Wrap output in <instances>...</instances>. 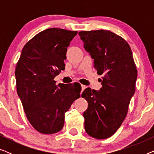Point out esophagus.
I'll return each mask as SVG.
<instances>
[{"label": "esophagus", "instance_id": "obj_1", "mask_svg": "<svg viewBox=\"0 0 154 154\" xmlns=\"http://www.w3.org/2000/svg\"><path fill=\"white\" fill-rule=\"evenodd\" d=\"M85 88H86V86H85V85H81V88H82V91H83V90L85 89Z\"/></svg>", "mask_w": 154, "mask_h": 154}]
</instances>
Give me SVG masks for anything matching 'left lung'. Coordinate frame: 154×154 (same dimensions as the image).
<instances>
[{
    "instance_id": "left-lung-1",
    "label": "left lung",
    "mask_w": 154,
    "mask_h": 154,
    "mask_svg": "<svg viewBox=\"0 0 154 154\" xmlns=\"http://www.w3.org/2000/svg\"><path fill=\"white\" fill-rule=\"evenodd\" d=\"M79 34L97 73L103 75L100 90L88 88L82 93L88 103L83 113L85 130L92 137L103 140L112 136L127 116L137 70L129 44L120 35L107 30Z\"/></svg>"
}]
</instances>
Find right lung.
I'll use <instances>...</instances> for the list:
<instances>
[{"label": "right lung", "instance_id": "obj_1", "mask_svg": "<svg viewBox=\"0 0 154 154\" xmlns=\"http://www.w3.org/2000/svg\"><path fill=\"white\" fill-rule=\"evenodd\" d=\"M78 31L51 28L40 32L23 48L15 69L17 92L26 116L42 134L60 132L65 113L81 97V84L56 85L64 70L67 48Z\"/></svg>", "mask_w": 154, "mask_h": 154}]
</instances>
